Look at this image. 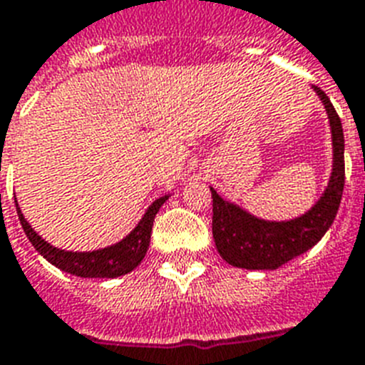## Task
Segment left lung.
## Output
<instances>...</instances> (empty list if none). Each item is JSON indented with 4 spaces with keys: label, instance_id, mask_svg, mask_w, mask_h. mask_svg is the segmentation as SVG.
<instances>
[{
    "label": "left lung",
    "instance_id": "1",
    "mask_svg": "<svg viewBox=\"0 0 365 365\" xmlns=\"http://www.w3.org/2000/svg\"><path fill=\"white\" fill-rule=\"evenodd\" d=\"M327 108L331 129L334 163L328 187L309 212L290 221H264L212 191V232L219 255L229 264L245 269H275L309 251L330 229L345 185V138L341 120L328 96L315 88Z\"/></svg>",
    "mask_w": 365,
    "mask_h": 365
}]
</instances>
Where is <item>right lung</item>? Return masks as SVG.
I'll return each mask as SVG.
<instances>
[{"label":"right lung","mask_w":365,"mask_h":365,"mask_svg":"<svg viewBox=\"0 0 365 365\" xmlns=\"http://www.w3.org/2000/svg\"><path fill=\"white\" fill-rule=\"evenodd\" d=\"M168 195L157 198L155 202L146 210L144 217L131 230V234H127L121 242L110 245V247H105V250L84 251V253L58 250L54 245H50L48 242H44L31 229V225L24 219V213L20 212L19 202L16 200L14 202H16V212H19V219L20 223H22L24 232L29 238V242L34 244L35 250L43 255L50 264H54L61 272L78 275V277H106V279H112V277L129 274V272H133L136 266L140 264L148 251V245H150V238H152V227L155 213L159 212V208L165 204Z\"/></svg>","instance_id":"right-lung-1"}]
</instances>
